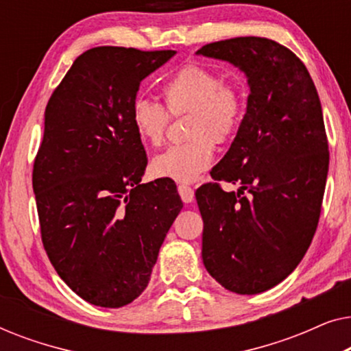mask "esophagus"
I'll use <instances>...</instances> for the list:
<instances>
[{
	"label": "esophagus",
	"mask_w": 351,
	"mask_h": 351,
	"mask_svg": "<svg viewBox=\"0 0 351 351\" xmlns=\"http://www.w3.org/2000/svg\"><path fill=\"white\" fill-rule=\"evenodd\" d=\"M177 190H179V195H180V198H182V201H184V203L189 204L195 199V191H193V189H191V186L179 185V186H177Z\"/></svg>",
	"instance_id": "esophagus-1"
}]
</instances>
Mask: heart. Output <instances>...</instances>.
<instances>
[{"instance_id": "obj_1", "label": "heart", "mask_w": 351, "mask_h": 351, "mask_svg": "<svg viewBox=\"0 0 351 351\" xmlns=\"http://www.w3.org/2000/svg\"><path fill=\"white\" fill-rule=\"evenodd\" d=\"M167 112L174 117L190 114L189 136L193 141L172 145L156 155L152 171L182 184H190L214 158L213 142L222 143L238 131L244 114L241 93L223 84L222 76L203 65L182 66L162 84ZM167 112L150 99L137 97L131 107V126L145 145H160L165 138Z\"/></svg>"}]
</instances>
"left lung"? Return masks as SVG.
<instances>
[{"instance_id": "8db88e82", "label": "left lung", "mask_w": 351, "mask_h": 351, "mask_svg": "<svg viewBox=\"0 0 351 351\" xmlns=\"http://www.w3.org/2000/svg\"><path fill=\"white\" fill-rule=\"evenodd\" d=\"M196 56L238 66L249 86L237 137L210 171L238 191L206 184L195 193L201 256L225 289L261 294L295 270L318 227L329 169L323 110L308 70L276 41L239 36Z\"/></svg>"}]
</instances>
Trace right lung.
<instances>
[{"label": "right lung", "instance_id": "obj_1", "mask_svg": "<svg viewBox=\"0 0 351 351\" xmlns=\"http://www.w3.org/2000/svg\"><path fill=\"white\" fill-rule=\"evenodd\" d=\"M174 56L93 47L47 102L33 166L43 244L65 285L93 305L119 308L145 291L184 208L171 179L141 184L147 155L131 126L142 80Z\"/></svg>", "mask_w": 351, "mask_h": 351}]
</instances>
